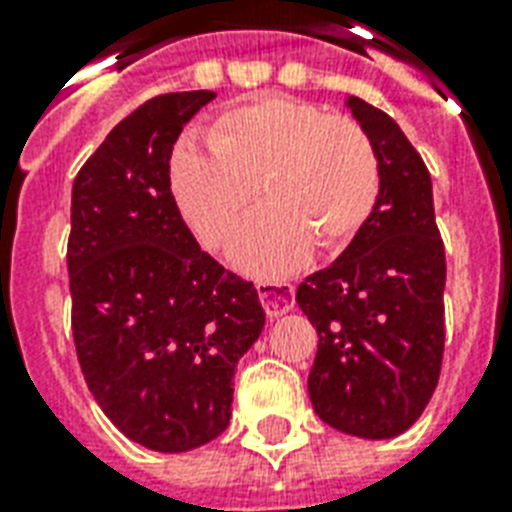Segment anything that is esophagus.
<instances>
[{
    "label": "esophagus",
    "mask_w": 512,
    "mask_h": 512,
    "mask_svg": "<svg viewBox=\"0 0 512 512\" xmlns=\"http://www.w3.org/2000/svg\"><path fill=\"white\" fill-rule=\"evenodd\" d=\"M257 295H260V303L271 319H279L295 308V287L289 281H260Z\"/></svg>",
    "instance_id": "obj_1"
}]
</instances>
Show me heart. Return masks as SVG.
<instances>
[{"label": "heart", "instance_id": "obj_1", "mask_svg": "<svg viewBox=\"0 0 512 512\" xmlns=\"http://www.w3.org/2000/svg\"><path fill=\"white\" fill-rule=\"evenodd\" d=\"M170 185L180 215L207 247L236 236L260 193L265 209L231 247L252 276H287L311 257L345 247L372 215L380 162L350 119L287 95L231 108L209 130V148L183 143Z\"/></svg>", "mask_w": 512, "mask_h": 512}]
</instances>
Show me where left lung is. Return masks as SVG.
Returning <instances> with one entry per match:
<instances>
[{"instance_id": "obj_1", "label": "left lung", "mask_w": 512, "mask_h": 512, "mask_svg": "<svg viewBox=\"0 0 512 512\" xmlns=\"http://www.w3.org/2000/svg\"><path fill=\"white\" fill-rule=\"evenodd\" d=\"M372 140L380 193L364 228L297 287L319 350L308 374L321 420L358 438H393L417 422L444 356V241L422 156L385 111L345 100Z\"/></svg>"}]
</instances>
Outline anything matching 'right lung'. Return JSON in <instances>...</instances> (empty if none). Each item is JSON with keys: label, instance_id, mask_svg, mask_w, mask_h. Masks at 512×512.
<instances>
[{"label": "right lung", "instance_id": "1", "mask_svg": "<svg viewBox=\"0 0 512 512\" xmlns=\"http://www.w3.org/2000/svg\"><path fill=\"white\" fill-rule=\"evenodd\" d=\"M215 92H170L116 124L71 191V327L106 417L154 452L228 428L233 374L265 327L252 281L193 239L170 188L177 135Z\"/></svg>", "mask_w": 512, "mask_h": 512}]
</instances>
